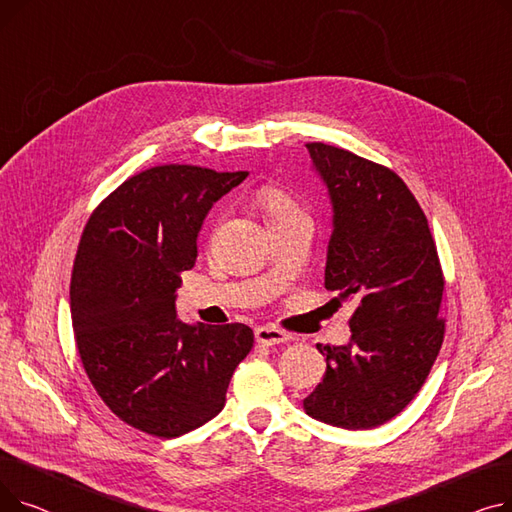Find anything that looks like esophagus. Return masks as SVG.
<instances>
[{
    "mask_svg": "<svg viewBox=\"0 0 512 512\" xmlns=\"http://www.w3.org/2000/svg\"><path fill=\"white\" fill-rule=\"evenodd\" d=\"M255 340L259 344H267V346H274V344H282V342H288L290 336L278 328H272V326H261L255 330Z\"/></svg>",
    "mask_w": 512,
    "mask_h": 512,
    "instance_id": "obj_1",
    "label": "esophagus"
}]
</instances>
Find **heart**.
Wrapping results in <instances>:
<instances>
[{"instance_id": "b5f03b06", "label": "heart", "mask_w": 512, "mask_h": 512, "mask_svg": "<svg viewBox=\"0 0 512 512\" xmlns=\"http://www.w3.org/2000/svg\"><path fill=\"white\" fill-rule=\"evenodd\" d=\"M257 201H259V207L263 209L267 224L278 222V220L286 218V215L299 211V207L292 201V197L274 184L263 186L257 195Z\"/></svg>"}]
</instances>
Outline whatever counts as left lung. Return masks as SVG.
I'll list each match as a JSON object with an SVG mask.
<instances>
[{
    "label": "left lung",
    "mask_w": 512,
    "mask_h": 512,
    "mask_svg": "<svg viewBox=\"0 0 512 512\" xmlns=\"http://www.w3.org/2000/svg\"><path fill=\"white\" fill-rule=\"evenodd\" d=\"M307 149L334 207L326 288L355 311L351 342L317 344L326 375L303 407L336 427L371 429L409 405L440 353L442 265L425 213L398 174L340 147Z\"/></svg>",
    "instance_id": "8db88e82"
}]
</instances>
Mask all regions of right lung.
I'll use <instances>...</instances> for the list:
<instances>
[{"label":"right lung","mask_w":512,"mask_h":512,"mask_svg":"<svg viewBox=\"0 0 512 512\" xmlns=\"http://www.w3.org/2000/svg\"><path fill=\"white\" fill-rule=\"evenodd\" d=\"M245 178L149 168L107 195L80 236L70 282L78 355L110 411L145 434L178 438L213 419L253 348L249 326H188L174 305L205 215Z\"/></svg>","instance_id":"1"}]
</instances>
